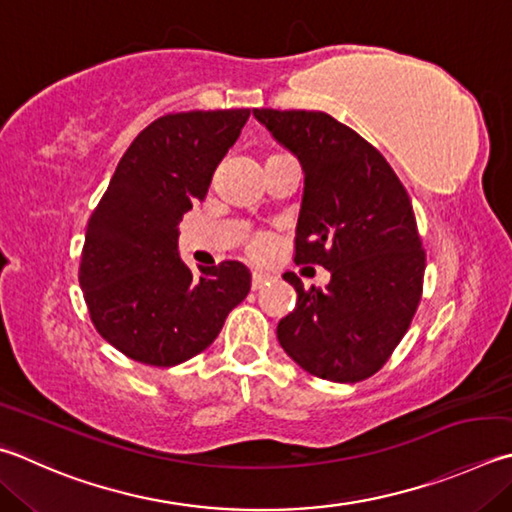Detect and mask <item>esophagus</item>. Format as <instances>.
<instances>
[{
	"label": "esophagus",
	"instance_id": "1",
	"mask_svg": "<svg viewBox=\"0 0 512 512\" xmlns=\"http://www.w3.org/2000/svg\"><path fill=\"white\" fill-rule=\"evenodd\" d=\"M268 280H271V277H268L266 273L255 271V273H253V284H250V286H253V291H259V288H262Z\"/></svg>",
	"mask_w": 512,
	"mask_h": 512
}]
</instances>
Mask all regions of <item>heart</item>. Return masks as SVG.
<instances>
[{
    "instance_id": "obj_1",
    "label": "heart",
    "mask_w": 512,
    "mask_h": 512,
    "mask_svg": "<svg viewBox=\"0 0 512 512\" xmlns=\"http://www.w3.org/2000/svg\"><path fill=\"white\" fill-rule=\"evenodd\" d=\"M273 248H275V241H273L271 235H266V232H257V235H253L248 241V253L253 255L255 259H262L266 255H271Z\"/></svg>"
}]
</instances>
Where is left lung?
<instances>
[{"instance_id":"obj_1","label":"left lung","mask_w":512,"mask_h":512,"mask_svg":"<svg viewBox=\"0 0 512 512\" xmlns=\"http://www.w3.org/2000/svg\"><path fill=\"white\" fill-rule=\"evenodd\" d=\"M253 114L304 170L295 262L331 273L324 291L284 275L297 302L277 340L309 374L358 383L389 360L421 302L425 248L410 194L374 145L324 111Z\"/></svg>"}]
</instances>
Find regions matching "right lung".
Returning a JSON list of instances; mask_svg holds the SVG:
<instances>
[{
    "mask_svg": "<svg viewBox=\"0 0 512 512\" xmlns=\"http://www.w3.org/2000/svg\"><path fill=\"white\" fill-rule=\"evenodd\" d=\"M248 116L250 109H217L156 118L127 147L91 212L78 280L96 331L127 358L152 367L190 360L248 295L241 262L197 275L176 248L179 221L206 199Z\"/></svg>",
    "mask_w": 512,
    "mask_h": 512,
    "instance_id": "add662e5",
    "label": "right lung"
}]
</instances>
